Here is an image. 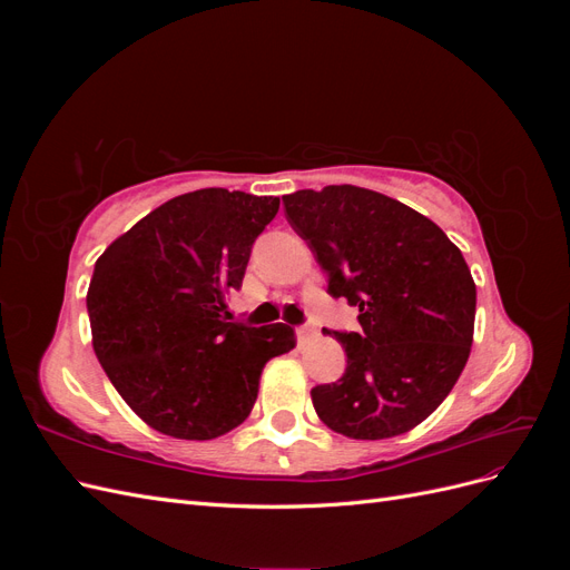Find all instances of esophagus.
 <instances>
[{
	"label": "esophagus",
	"instance_id": "esophagus-1",
	"mask_svg": "<svg viewBox=\"0 0 570 570\" xmlns=\"http://www.w3.org/2000/svg\"><path fill=\"white\" fill-rule=\"evenodd\" d=\"M316 331H314V325L312 323H306V325H297V337L299 340H306V337H312Z\"/></svg>",
	"mask_w": 570,
	"mask_h": 570
}]
</instances>
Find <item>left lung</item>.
<instances>
[{"label":"left lung","mask_w":570,"mask_h":570,"mask_svg":"<svg viewBox=\"0 0 570 570\" xmlns=\"http://www.w3.org/2000/svg\"><path fill=\"white\" fill-rule=\"evenodd\" d=\"M283 204L327 275V295L358 306V333H333L347 368L312 390L318 419L352 440L409 433L444 402L469 361V264L433 220L366 187L299 189Z\"/></svg>","instance_id":"left-lung-1"}]
</instances>
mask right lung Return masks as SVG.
<instances>
[{"instance_id":"add662e5","label":"right lung","mask_w":570,"mask_h":570,"mask_svg":"<svg viewBox=\"0 0 570 570\" xmlns=\"http://www.w3.org/2000/svg\"><path fill=\"white\" fill-rule=\"evenodd\" d=\"M278 206V197L197 189L137 220L97 258L88 289L95 354L159 433H230L249 416L266 361L295 347L289 325L252 327L226 312Z\"/></svg>"}]
</instances>
